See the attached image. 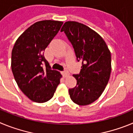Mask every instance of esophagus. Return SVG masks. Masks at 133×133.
Wrapping results in <instances>:
<instances>
[{"label": "esophagus", "instance_id": "34e87169", "mask_svg": "<svg viewBox=\"0 0 133 133\" xmlns=\"http://www.w3.org/2000/svg\"><path fill=\"white\" fill-rule=\"evenodd\" d=\"M62 75H63V76L64 77H66L69 76V72H67V71H64V72H62Z\"/></svg>", "mask_w": 133, "mask_h": 133}]
</instances>
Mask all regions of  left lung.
<instances>
[{
	"label": "left lung",
	"instance_id": "obj_1",
	"mask_svg": "<svg viewBox=\"0 0 133 133\" xmlns=\"http://www.w3.org/2000/svg\"><path fill=\"white\" fill-rule=\"evenodd\" d=\"M61 31L72 44L77 61L82 62L80 73L73 75L77 86L69 89L70 98L81 106L91 104L102 95L110 78V50L101 36L82 23L66 22Z\"/></svg>",
	"mask_w": 133,
	"mask_h": 133
}]
</instances>
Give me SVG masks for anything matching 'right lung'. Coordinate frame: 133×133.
Returning <instances> with one entry per match:
<instances>
[{"label":"right lung","mask_w":133,"mask_h":133,"mask_svg":"<svg viewBox=\"0 0 133 133\" xmlns=\"http://www.w3.org/2000/svg\"><path fill=\"white\" fill-rule=\"evenodd\" d=\"M61 21H38L29 27L16 40L12 50L11 69L22 92L36 103L53 97L62 75L51 70L44 51L58 33Z\"/></svg>","instance_id":"obj_1"}]
</instances>
